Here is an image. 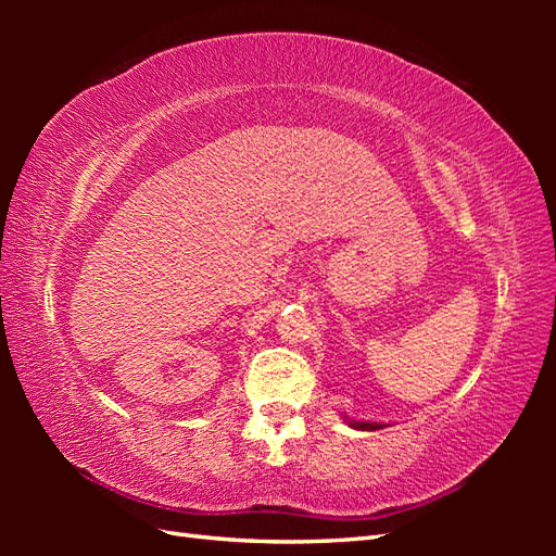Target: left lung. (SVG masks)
<instances>
[{
	"mask_svg": "<svg viewBox=\"0 0 556 556\" xmlns=\"http://www.w3.org/2000/svg\"><path fill=\"white\" fill-rule=\"evenodd\" d=\"M351 428H358V430H380L382 425L380 422H358V420H346Z\"/></svg>",
	"mask_w": 556,
	"mask_h": 556,
	"instance_id": "obj_1",
	"label": "left lung"
}]
</instances>
